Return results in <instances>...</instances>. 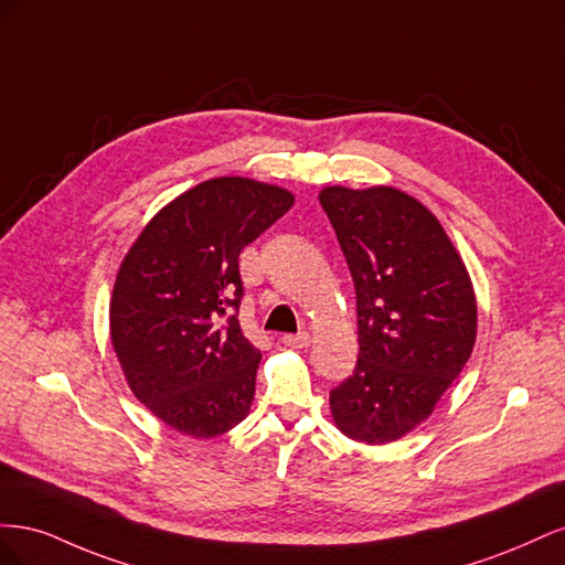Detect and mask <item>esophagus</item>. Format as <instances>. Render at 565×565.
I'll return each instance as SVG.
<instances>
[{
    "label": "esophagus",
    "instance_id": "34e87169",
    "mask_svg": "<svg viewBox=\"0 0 565 565\" xmlns=\"http://www.w3.org/2000/svg\"><path fill=\"white\" fill-rule=\"evenodd\" d=\"M282 341L287 347H292V349H306L311 344V334L309 332H297V334H285L282 337Z\"/></svg>",
    "mask_w": 565,
    "mask_h": 565
}]
</instances>
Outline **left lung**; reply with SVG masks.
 <instances>
[{"label": "left lung", "mask_w": 565, "mask_h": 565, "mask_svg": "<svg viewBox=\"0 0 565 565\" xmlns=\"http://www.w3.org/2000/svg\"><path fill=\"white\" fill-rule=\"evenodd\" d=\"M355 285L358 363L330 391L339 431L370 446L391 443L434 413L476 341L469 273L438 218L388 185L324 188Z\"/></svg>", "instance_id": "1"}]
</instances>
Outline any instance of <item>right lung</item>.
<instances>
[{"mask_svg":"<svg viewBox=\"0 0 565 565\" xmlns=\"http://www.w3.org/2000/svg\"><path fill=\"white\" fill-rule=\"evenodd\" d=\"M295 204L243 177L198 183L150 221L119 266L110 337L125 377L152 415L193 438L241 424L262 353L237 322L241 252Z\"/></svg>","mask_w":565,"mask_h":565,"instance_id":"right-lung-1","label":"right lung"}]
</instances>
